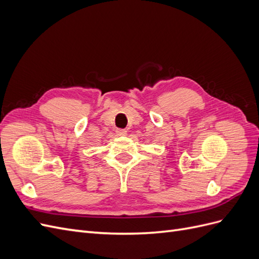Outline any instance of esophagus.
Here are the masks:
<instances>
[{
	"mask_svg": "<svg viewBox=\"0 0 259 259\" xmlns=\"http://www.w3.org/2000/svg\"><path fill=\"white\" fill-rule=\"evenodd\" d=\"M116 134L119 136H125L127 134L126 130H116Z\"/></svg>",
	"mask_w": 259,
	"mask_h": 259,
	"instance_id": "esophagus-1",
	"label": "esophagus"
}]
</instances>
